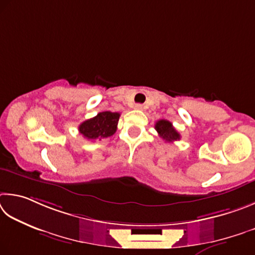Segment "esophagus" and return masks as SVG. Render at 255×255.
<instances>
[{"mask_svg":"<svg viewBox=\"0 0 255 255\" xmlns=\"http://www.w3.org/2000/svg\"><path fill=\"white\" fill-rule=\"evenodd\" d=\"M134 109L141 111V110H143V105H142V104H136V105L134 106Z\"/></svg>","mask_w":255,"mask_h":255,"instance_id":"obj_1","label":"esophagus"}]
</instances>
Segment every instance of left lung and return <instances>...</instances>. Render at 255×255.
Listing matches in <instances>:
<instances>
[{"label":"left lung","instance_id":"1","mask_svg":"<svg viewBox=\"0 0 255 255\" xmlns=\"http://www.w3.org/2000/svg\"><path fill=\"white\" fill-rule=\"evenodd\" d=\"M154 128L157 130L159 136L166 142H170L171 143L173 141L180 140V134L172 127V123L167 120H159L155 123Z\"/></svg>","mask_w":255,"mask_h":255}]
</instances>
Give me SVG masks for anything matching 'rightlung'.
Here are the masks:
<instances>
[{
  "mask_svg": "<svg viewBox=\"0 0 255 255\" xmlns=\"http://www.w3.org/2000/svg\"><path fill=\"white\" fill-rule=\"evenodd\" d=\"M120 113L113 112H101L94 118L84 121L79 125L78 130L85 139L102 140L112 136L116 132Z\"/></svg>",
  "mask_w": 255,
  "mask_h": 255,
  "instance_id": "add662e5",
  "label": "right lung"
}]
</instances>
